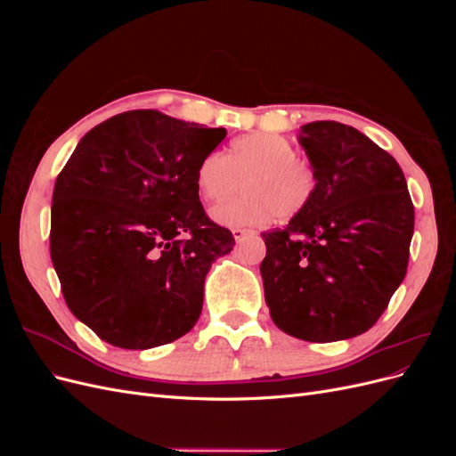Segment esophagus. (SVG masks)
I'll list each match as a JSON object with an SVG mask.
<instances>
[{"instance_id": "34e87169", "label": "esophagus", "mask_w": 456, "mask_h": 456, "mask_svg": "<svg viewBox=\"0 0 456 456\" xmlns=\"http://www.w3.org/2000/svg\"><path fill=\"white\" fill-rule=\"evenodd\" d=\"M232 236H233V240H236L238 243H241L243 240H247V238H253V236H256V232H253V230H241V228H236V230H232Z\"/></svg>"}]
</instances>
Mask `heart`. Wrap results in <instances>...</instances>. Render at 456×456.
Returning <instances> with one entry per match:
<instances>
[{"label": "heart", "instance_id": "obj_1", "mask_svg": "<svg viewBox=\"0 0 456 456\" xmlns=\"http://www.w3.org/2000/svg\"><path fill=\"white\" fill-rule=\"evenodd\" d=\"M238 200L211 209L215 223L228 228H253L300 215L314 200V165L297 156L295 144L275 133H251L233 141L224 154L211 151L196 171V188L209 201H224L240 190Z\"/></svg>", "mask_w": 456, "mask_h": 456}]
</instances>
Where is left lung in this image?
<instances>
[{"instance_id": "8db88e82", "label": "left lung", "mask_w": 456, "mask_h": 456, "mask_svg": "<svg viewBox=\"0 0 456 456\" xmlns=\"http://www.w3.org/2000/svg\"><path fill=\"white\" fill-rule=\"evenodd\" d=\"M298 142L317 188L287 228L260 233L265 298L283 333L346 340L375 325L402 285L415 209L402 167L363 133L314 121Z\"/></svg>"}]
</instances>
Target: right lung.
I'll use <instances>...</instances> for the list:
<instances>
[{"label": "right lung", "instance_id": "right-lung-1", "mask_svg": "<svg viewBox=\"0 0 456 456\" xmlns=\"http://www.w3.org/2000/svg\"><path fill=\"white\" fill-rule=\"evenodd\" d=\"M224 136L131 110L93 127L54 183L51 260L64 300L112 346L156 348L196 325L205 275L236 243L196 188Z\"/></svg>", "mask_w": 456, "mask_h": 456}]
</instances>
